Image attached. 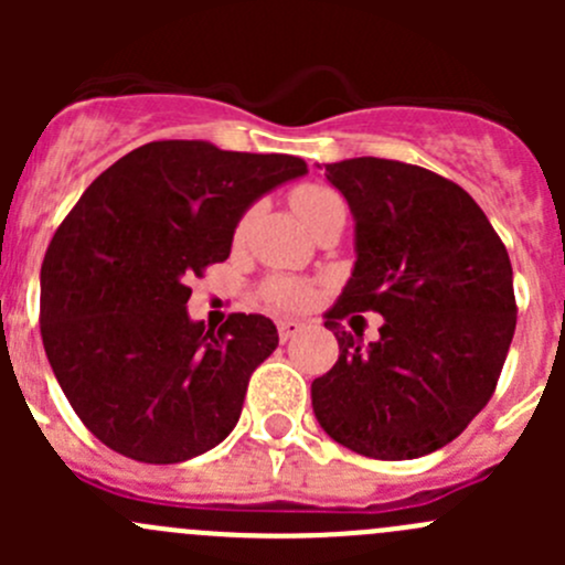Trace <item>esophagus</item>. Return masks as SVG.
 <instances>
[{"mask_svg":"<svg viewBox=\"0 0 565 565\" xmlns=\"http://www.w3.org/2000/svg\"><path fill=\"white\" fill-rule=\"evenodd\" d=\"M300 330H303V322H298V319H278V339L281 341H289Z\"/></svg>","mask_w":565,"mask_h":565,"instance_id":"esophagus-1","label":"esophagus"}]
</instances>
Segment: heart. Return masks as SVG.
Instances as JSON below:
<instances>
[{"instance_id":"1","label":"heart","mask_w":565,"mask_h":565,"mask_svg":"<svg viewBox=\"0 0 565 565\" xmlns=\"http://www.w3.org/2000/svg\"><path fill=\"white\" fill-rule=\"evenodd\" d=\"M289 204L298 213V218L306 226H315L322 215L333 213V210H344V199L328 185H300L289 193ZM250 226V213L241 215L235 226V241H243ZM262 298L276 309H303L309 300L315 298V287L309 281H300L292 276H270L262 284Z\"/></svg>"}]
</instances>
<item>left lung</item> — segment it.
I'll return each mask as SVG.
<instances>
[{
  "label": "left lung",
  "mask_w": 565,
  "mask_h": 565,
  "mask_svg": "<svg viewBox=\"0 0 565 565\" xmlns=\"http://www.w3.org/2000/svg\"><path fill=\"white\" fill-rule=\"evenodd\" d=\"M355 215L358 262L324 328L339 361L311 383L324 431L350 451L402 461L448 446L498 388L516 328L509 250L457 182L388 158L328 163ZM386 317L361 348L340 319Z\"/></svg>",
  "instance_id": "obj_1"
}]
</instances>
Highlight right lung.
<instances>
[{
  "label": "right lung",
  "instance_id": "right-lung-1",
  "mask_svg": "<svg viewBox=\"0 0 565 565\" xmlns=\"http://www.w3.org/2000/svg\"><path fill=\"white\" fill-rule=\"evenodd\" d=\"M303 158L150 141L106 169L51 237L40 335L82 424L104 446L174 465L218 446L254 369L278 347L262 315L191 322L188 284L232 250L250 204Z\"/></svg>",
  "mask_w": 565,
  "mask_h": 565
}]
</instances>
